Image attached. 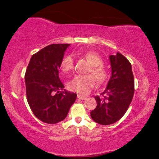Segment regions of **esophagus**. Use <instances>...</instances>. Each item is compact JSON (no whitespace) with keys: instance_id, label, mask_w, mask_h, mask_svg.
Listing matches in <instances>:
<instances>
[{"instance_id":"obj_1","label":"esophagus","mask_w":159,"mask_h":159,"mask_svg":"<svg viewBox=\"0 0 159 159\" xmlns=\"http://www.w3.org/2000/svg\"><path fill=\"white\" fill-rule=\"evenodd\" d=\"M77 98L80 100H85L87 98L86 96H84V95H78Z\"/></svg>"}]
</instances>
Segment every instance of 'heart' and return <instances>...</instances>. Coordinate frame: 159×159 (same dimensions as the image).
<instances>
[{
    "label": "heart",
    "instance_id": "1",
    "mask_svg": "<svg viewBox=\"0 0 159 159\" xmlns=\"http://www.w3.org/2000/svg\"><path fill=\"white\" fill-rule=\"evenodd\" d=\"M85 57L92 66L93 75L98 82L102 83L106 80L107 74L103 67L102 58L96 53L92 51L87 52ZM74 67V58L72 55H68L63 58L61 63V69L64 73L70 71ZM92 75H76L69 82V87L71 90L75 91L80 94H87L95 85V79Z\"/></svg>",
    "mask_w": 159,
    "mask_h": 159
}]
</instances>
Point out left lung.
Listing matches in <instances>:
<instances>
[{
  "mask_svg": "<svg viewBox=\"0 0 159 159\" xmlns=\"http://www.w3.org/2000/svg\"><path fill=\"white\" fill-rule=\"evenodd\" d=\"M111 74L104 96L95 97L97 106L90 112L93 120L102 125H111L119 121L131 103L134 91L132 65L122 54L109 56Z\"/></svg>",
  "mask_w": 159,
  "mask_h": 159,
  "instance_id": "obj_1",
  "label": "left lung"
}]
</instances>
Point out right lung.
Returning <instances> with one entry per match:
<instances>
[{
  "mask_svg": "<svg viewBox=\"0 0 159 159\" xmlns=\"http://www.w3.org/2000/svg\"><path fill=\"white\" fill-rule=\"evenodd\" d=\"M70 44H52L31 57L25 73L28 103L34 116L47 124L66 118L77 94L64 90L58 77L61 63Z\"/></svg>",
  "mask_w": 159,
  "mask_h": 159,
  "instance_id": "add662e5",
  "label": "right lung"
}]
</instances>
